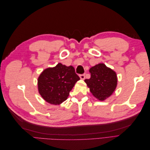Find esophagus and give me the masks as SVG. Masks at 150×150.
I'll use <instances>...</instances> for the list:
<instances>
[{
  "label": "esophagus",
  "instance_id": "34e87169",
  "mask_svg": "<svg viewBox=\"0 0 150 150\" xmlns=\"http://www.w3.org/2000/svg\"><path fill=\"white\" fill-rule=\"evenodd\" d=\"M79 77H80L81 79H85V74H80Z\"/></svg>",
  "mask_w": 150,
  "mask_h": 150
}]
</instances>
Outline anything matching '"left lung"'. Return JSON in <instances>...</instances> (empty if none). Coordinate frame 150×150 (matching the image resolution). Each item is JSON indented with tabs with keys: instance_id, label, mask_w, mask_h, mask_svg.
I'll use <instances>...</instances> for the list:
<instances>
[{
	"instance_id": "left-lung-1",
	"label": "left lung",
	"mask_w": 150,
	"mask_h": 150,
	"mask_svg": "<svg viewBox=\"0 0 150 150\" xmlns=\"http://www.w3.org/2000/svg\"><path fill=\"white\" fill-rule=\"evenodd\" d=\"M90 79L84 80L90 92L99 101H104L110 97L117 86L116 72L100 63L90 68Z\"/></svg>"
}]
</instances>
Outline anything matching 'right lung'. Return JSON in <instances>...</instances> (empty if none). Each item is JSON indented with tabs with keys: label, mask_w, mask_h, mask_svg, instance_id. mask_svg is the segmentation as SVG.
Masks as SVG:
<instances>
[{
	"label": "right lung",
	"mask_w": 150,
	"mask_h": 150,
	"mask_svg": "<svg viewBox=\"0 0 150 150\" xmlns=\"http://www.w3.org/2000/svg\"><path fill=\"white\" fill-rule=\"evenodd\" d=\"M79 79L72 66L59 63L55 67L47 68L40 74L38 81L39 93L46 102L57 105L66 100Z\"/></svg>",
	"instance_id": "obj_1"
}]
</instances>
